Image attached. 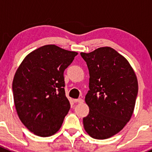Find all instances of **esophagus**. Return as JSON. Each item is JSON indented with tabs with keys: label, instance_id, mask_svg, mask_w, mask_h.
<instances>
[{
	"label": "esophagus",
	"instance_id": "esophagus-1",
	"mask_svg": "<svg viewBox=\"0 0 152 152\" xmlns=\"http://www.w3.org/2000/svg\"><path fill=\"white\" fill-rule=\"evenodd\" d=\"M74 102L75 103H79V104H82L84 102V100L82 99H74Z\"/></svg>",
	"mask_w": 152,
	"mask_h": 152
}]
</instances>
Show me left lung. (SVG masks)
Returning <instances> with one entry per match:
<instances>
[{"label":"left lung","instance_id":"8db88e82","mask_svg":"<svg viewBox=\"0 0 152 152\" xmlns=\"http://www.w3.org/2000/svg\"><path fill=\"white\" fill-rule=\"evenodd\" d=\"M90 74L85 102L90 108L83 118L85 131L93 138H110L118 133L132 115L138 84L126 58L110 47L81 53Z\"/></svg>","mask_w":152,"mask_h":152}]
</instances>
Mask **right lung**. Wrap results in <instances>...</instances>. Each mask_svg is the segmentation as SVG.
Returning <instances> with one entry per match:
<instances>
[{"instance_id":"right-lung-1","label":"right lung","mask_w":152,"mask_h":152,"mask_svg":"<svg viewBox=\"0 0 152 152\" xmlns=\"http://www.w3.org/2000/svg\"><path fill=\"white\" fill-rule=\"evenodd\" d=\"M77 52L47 45L27 55L12 82L14 102L21 122L39 137L57 132L70 108L64 71Z\"/></svg>"}]
</instances>
